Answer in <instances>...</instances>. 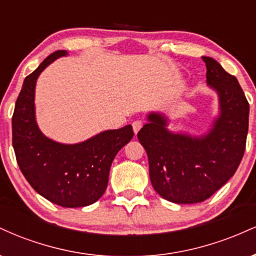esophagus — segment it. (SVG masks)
I'll return each mask as SVG.
<instances>
[{
  "label": "esophagus",
  "instance_id": "34e87169",
  "mask_svg": "<svg viewBox=\"0 0 256 256\" xmlns=\"http://www.w3.org/2000/svg\"><path fill=\"white\" fill-rule=\"evenodd\" d=\"M142 126H143V122H140V120H136V122H132V128H134V134H137V132L142 128Z\"/></svg>",
  "mask_w": 256,
  "mask_h": 256
}]
</instances>
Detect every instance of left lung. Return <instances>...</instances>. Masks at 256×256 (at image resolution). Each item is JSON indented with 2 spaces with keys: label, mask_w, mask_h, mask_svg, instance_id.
<instances>
[{
  "label": "left lung",
  "mask_w": 256,
  "mask_h": 256,
  "mask_svg": "<svg viewBox=\"0 0 256 256\" xmlns=\"http://www.w3.org/2000/svg\"><path fill=\"white\" fill-rule=\"evenodd\" d=\"M207 85L218 96V114L204 132L168 128L164 112H149L137 137L146 149L149 177L161 198L173 204H198L236 172L246 149L249 104L236 77L212 58L202 56Z\"/></svg>",
  "instance_id": "left-lung-1"
}]
</instances>
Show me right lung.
I'll return each mask as SVG.
<instances>
[{
  "instance_id": "add662e5",
  "label": "right lung",
  "mask_w": 256,
  "mask_h": 256,
  "mask_svg": "<svg viewBox=\"0 0 256 256\" xmlns=\"http://www.w3.org/2000/svg\"><path fill=\"white\" fill-rule=\"evenodd\" d=\"M67 54L52 52L25 78L12 119L13 148L22 174L40 196L61 207H86L104 194L112 162L134 130L131 125L106 130L74 144L56 142L40 131L34 107L37 79Z\"/></svg>"
}]
</instances>
